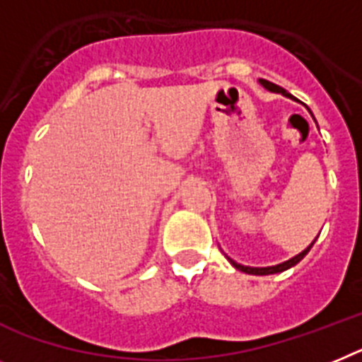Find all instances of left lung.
Masks as SVG:
<instances>
[{
    "instance_id": "obj_1",
    "label": "left lung",
    "mask_w": 362,
    "mask_h": 362,
    "mask_svg": "<svg viewBox=\"0 0 362 362\" xmlns=\"http://www.w3.org/2000/svg\"><path fill=\"white\" fill-rule=\"evenodd\" d=\"M259 84H261V86H263V88H265V90H269V92L281 93V95L289 97V99H294V97L291 95V93L287 92V90H284V88L278 86V84L270 83V81H265V78H259ZM308 110H309V108H308ZM309 114H311V110H309ZM311 115H313V114H311ZM315 241H317V239H315ZM315 241H313L311 245H309V247L305 248V250L300 252L298 256L291 257V259L284 261V263H278V265H272V267H247V265H241V263H238V261H233L232 257H228V256H226V257H228V261H230V263H232V265L235 267V269L241 270V272H247V274H254V276L278 274V272H284V270L291 269V267H294V265H296V263H300V261H302L303 257L308 256V252L311 250V247H313V245H315Z\"/></svg>"
}]
</instances>
